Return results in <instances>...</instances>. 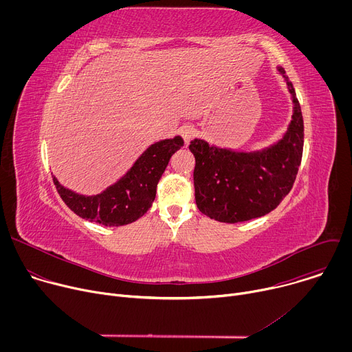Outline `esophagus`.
<instances>
[{"label":"esophagus","instance_id":"esophagus-1","mask_svg":"<svg viewBox=\"0 0 352 352\" xmlns=\"http://www.w3.org/2000/svg\"><path fill=\"white\" fill-rule=\"evenodd\" d=\"M195 128L190 125H184L179 128V135L182 136V139L185 140V143H188L193 136H195Z\"/></svg>","mask_w":352,"mask_h":352}]
</instances>
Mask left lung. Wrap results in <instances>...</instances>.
<instances>
[{
	"mask_svg": "<svg viewBox=\"0 0 352 352\" xmlns=\"http://www.w3.org/2000/svg\"><path fill=\"white\" fill-rule=\"evenodd\" d=\"M283 75L292 100V117L281 139L261 150H234L195 138L193 185L197 209L221 223H241L274 210L291 190L304 148V120L292 83Z\"/></svg>",
	"mask_w": 352,
	"mask_h": 352,
	"instance_id": "obj_1",
	"label": "left lung"
}]
</instances>
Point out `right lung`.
Here are the masks:
<instances>
[{
	"label": "right lung",
	"mask_w": 352,
	"mask_h": 352,
	"mask_svg": "<svg viewBox=\"0 0 352 352\" xmlns=\"http://www.w3.org/2000/svg\"><path fill=\"white\" fill-rule=\"evenodd\" d=\"M182 146L179 135L152 143L117 182L97 195L78 193L64 186L56 175L53 181L65 205L79 217L106 227L125 226L152 208L157 184L171 156Z\"/></svg>",
	"instance_id": "1"
}]
</instances>
